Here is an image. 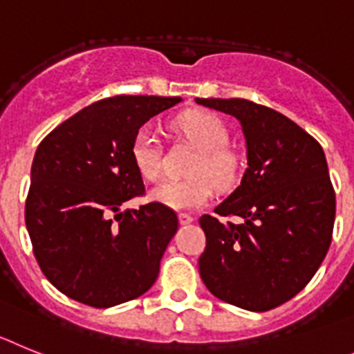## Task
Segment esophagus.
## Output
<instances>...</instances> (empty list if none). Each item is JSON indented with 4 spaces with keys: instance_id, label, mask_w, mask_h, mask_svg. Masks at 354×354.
<instances>
[{
    "instance_id": "34e87169",
    "label": "esophagus",
    "mask_w": 354,
    "mask_h": 354,
    "mask_svg": "<svg viewBox=\"0 0 354 354\" xmlns=\"http://www.w3.org/2000/svg\"><path fill=\"white\" fill-rule=\"evenodd\" d=\"M194 221V217L190 214H180V224H183V226H187V224H190Z\"/></svg>"
}]
</instances>
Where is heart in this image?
I'll list each match as a JSON object with an SVG mask.
<instances>
[{"mask_svg":"<svg viewBox=\"0 0 354 354\" xmlns=\"http://www.w3.org/2000/svg\"><path fill=\"white\" fill-rule=\"evenodd\" d=\"M174 128L199 149L189 180H165L151 190V198L173 210H196L214 196V185L228 189L239 178L241 158L226 146L228 130L217 115L208 112L183 113ZM131 160L140 176L156 181L164 171L162 142L149 128L137 131L131 142Z\"/></svg>","mask_w":354,"mask_h":354,"instance_id":"1","label":"heart"}]
</instances>
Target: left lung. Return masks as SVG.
<instances>
[{
	"label": "left lung",
	"mask_w": 354,
	"mask_h": 354,
	"mask_svg": "<svg viewBox=\"0 0 354 354\" xmlns=\"http://www.w3.org/2000/svg\"><path fill=\"white\" fill-rule=\"evenodd\" d=\"M241 121L248 169L215 214L201 215L199 274L215 297L267 312L308 285L330 250L335 190L321 144L283 113L253 101L196 97Z\"/></svg>",
	"instance_id": "1"
}]
</instances>
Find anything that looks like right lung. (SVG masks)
<instances>
[{"instance_id": "obj_1", "label": "right lung", "mask_w": 354, "mask_h": 354, "mask_svg": "<svg viewBox=\"0 0 354 354\" xmlns=\"http://www.w3.org/2000/svg\"><path fill=\"white\" fill-rule=\"evenodd\" d=\"M180 101L106 97L58 124L37 147L24 221L37 263L71 299L109 308L155 283L178 230L176 212L156 201L139 210L119 207L144 194L133 137Z\"/></svg>"}]
</instances>
